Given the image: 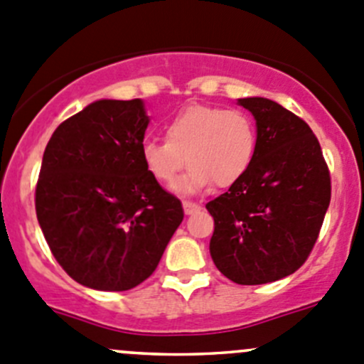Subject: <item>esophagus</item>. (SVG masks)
Returning a JSON list of instances; mask_svg holds the SVG:
<instances>
[{"mask_svg":"<svg viewBox=\"0 0 364 364\" xmlns=\"http://www.w3.org/2000/svg\"><path fill=\"white\" fill-rule=\"evenodd\" d=\"M183 212H186V214H194V212H198L200 210V205L198 203H194V201H183Z\"/></svg>","mask_w":364,"mask_h":364,"instance_id":"1","label":"esophagus"}]
</instances>
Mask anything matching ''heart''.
Returning a JSON list of instances; mask_svg holds the SVG:
<instances>
[{
  "mask_svg": "<svg viewBox=\"0 0 364 364\" xmlns=\"http://www.w3.org/2000/svg\"><path fill=\"white\" fill-rule=\"evenodd\" d=\"M166 141L149 139L141 145L146 173L161 186L171 187L183 166L189 173L178 189L230 187L250 170L257 152V127L240 109L193 104L183 107L164 127Z\"/></svg>",
  "mask_w": 364,
  "mask_h": 364,
  "instance_id": "obj_1",
  "label": "heart"
}]
</instances>
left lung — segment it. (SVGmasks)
<instances>
[{
    "label": "left lung",
    "instance_id": "obj_1",
    "mask_svg": "<svg viewBox=\"0 0 364 364\" xmlns=\"http://www.w3.org/2000/svg\"><path fill=\"white\" fill-rule=\"evenodd\" d=\"M257 120V152L239 182L205 207L210 257L239 285H264L308 260L331 201L322 149L303 118L264 97L239 99Z\"/></svg>",
    "mask_w": 364,
    "mask_h": 364
}]
</instances>
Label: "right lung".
<instances>
[{
  "label": "right lung",
  "mask_w": 364,
  "mask_h": 364,
  "mask_svg": "<svg viewBox=\"0 0 364 364\" xmlns=\"http://www.w3.org/2000/svg\"><path fill=\"white\" fill-rule=\"evenodd\" d=\"M146 125L139 99L97 100L61 122L46 146L38 225L61 269L90 289L145 282L183 219L181 200L143 166Z\"/></svg>",
  "instance_id": "add662e5"
}]
</instances>
